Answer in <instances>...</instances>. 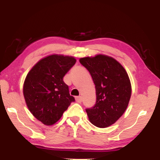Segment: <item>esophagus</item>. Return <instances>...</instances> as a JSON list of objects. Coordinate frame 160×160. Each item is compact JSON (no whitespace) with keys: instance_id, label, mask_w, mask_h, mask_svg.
<instances>
[{"instance_id":"34e87169","label":"esophagus","mask_w":160,"mask_h":160,"mask_svg":"<svg viewBox=\"0 0 160 160\" xmlns=\"http://www.w3.org/2000/svg\"><path fill=\"white\" fill-rule=\"evenodd\" d=\"M76 101L78 102V103H81L82 102V98L81 96H78V97H76Z\"/></svg>"}]
</instances>
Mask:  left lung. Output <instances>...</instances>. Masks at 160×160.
I'll return each instance as SVG.
<instances>
[{"label": "left lung", "mask_w": 160, "mask_h": 160, "mask_svg": "<svg viewBox=\"0 0 160 160\" xmlns=\"http://www.w3.org/2000/svg\"><path fill=\"white\" fill-rule=\"evenodd\" d=\"M95 85L96 102L86 111L89 121L104 128L115 123L125 111L131 96L130 78L122 65L111 57L99 54L81 58Z\"/></svg>", "instance_id": "obj_1"}]
</instances>
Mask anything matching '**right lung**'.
<instances>
[{"label":"right lung","mask_w":160,"mask_h":160,"mask_svg":"<svg viewBox=\"0 0 160 160\" xmlns=\"http://www.w3.org/2000/svg\"><path fill=\"white\" fill-rule=\"evenodd\" d=\"M76 62L73 57L53 54L37 62L26 76L23 87L26 104L32 114L46 125L58 122L75 101L63 77Z\"/></svg>","instance_id":"1"}]
</instances>
